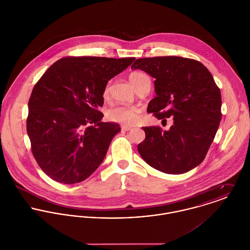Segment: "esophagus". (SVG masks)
I'll use <instances>...</instances> for the list:
<instances>
[{
	"label": "esophagus",
	"mask_w": 250,
	"mask_h": 250,
	"mask_svg": "<svg viewBox=\"0 0 250 250\" xmlns=\"http://www.w3.org/2000/svg\"><path fill=\"white\" fill-rule=\"evenodd\" d=\"M132 129V127L131 126H128V125H123V126H121V130L122 131H130Z\"/></svg>",
	"instance_id": "34e87169"
}]
</instances>
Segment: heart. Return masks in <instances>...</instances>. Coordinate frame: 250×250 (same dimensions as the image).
I'll return each instance as SVG.
<instances>
[{
  "label": "heart",
  "instance_id": "1",
  "mask_svg": "<svg viewBox=\"0 0 250 250\" xmlns=\"http://www.w3.org/2000/svg\"><path fill=\"white\" fill-rule=\"evenodd\" d=\"M129 78L131 83L134 84V86L137 87L139 83L144 78H148V76L143 72H133ZM108 90H109V83H107L104 89L105 97L107 96ZM140 111H141L140 108L135 106L115 105L107 109V117L109 120L114 122H118L122 124H133L137 122Z\"/></svg>",
  "mask_w": 250,
  "mask_h": 250
}]
</instances>
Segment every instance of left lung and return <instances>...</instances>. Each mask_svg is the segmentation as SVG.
I'll list each match as a JSON object with an SVG mask.
<instances>
[{"instance_id": "1", "label": "left lung", "mask_w": 250, "mask_h": 250, "mask_svg": "<svg viewBox=\"0 0 250 250\" xmlns=\"http://www.w3.org/2000/svg\"><path fill=\"white\" fill-rule=\"evenodd\" d=\"M131 68L155 79L157 96L147 111L163 120L173 117L168 131L143 127L139 153L150 167L167 174L193 169L205 159L221 120V95L212 74L201 62L181 57L139 59Z\"/></svg>"}]
</instances>
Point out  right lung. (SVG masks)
I'll return each instance as SVG.
<instances>
[{"instance_id":"obj_1","label":"right lung","mask_w":250,"mask_h":250,"mask_svg":"<svg viewBox=\"0 0 250 250\" xmlns=\"http://www.w3.org/2000/svg\"><path fill=\"white\" fill-rule=\"evenodd\" d=\"M135 58L67 57L51 65L29 100L27 133L35 159L50 178L75 184L102 164L118 123L102 122L107 82Z\"/></svg>"}]
</instances>
